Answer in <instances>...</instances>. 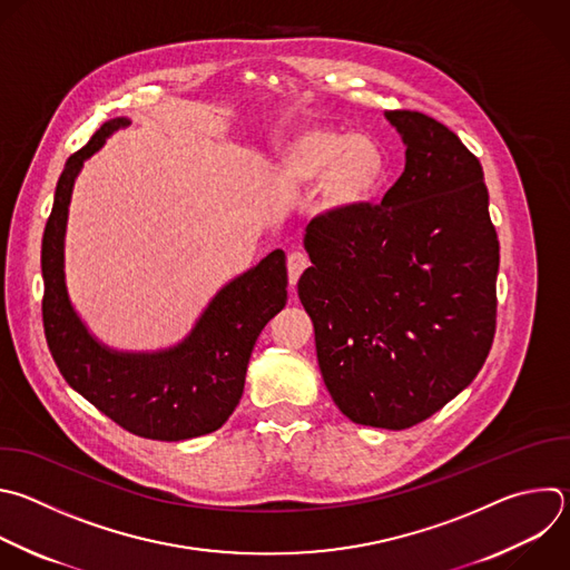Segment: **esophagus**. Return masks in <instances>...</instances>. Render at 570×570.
Returning <instances> with one entry per match:
<instances>
[{
    "mask_svg": "<svg viewBox=\"0 0 570 570\" xmlns=\"http://www.w3.org/2000/svg\"><path fill=\"white\" fill-rule=\"evenodd\" d=\"M286 266H288V282H291V286H295L297 279H299V275H302V273L306 271V266H308V257H306L304 253L295 250V253L288 255Z\"/></svg>",
    "mask_w": 570,
    "mask_h": 570,
    "instance_id": "obj_1",
    "label": "esophagus"
}]
</instances>
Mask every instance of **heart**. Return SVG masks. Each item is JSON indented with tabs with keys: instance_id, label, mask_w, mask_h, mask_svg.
Masks as SVG:
<instances>
[{
	"instance_id": "b5f03b06",
	"label": "heart",
	"mask_w": 570,
	"mask_h": 570,
	"mask_svg": "<svg viewBox=\"0 0 570 570\" xmlns=\"http://www.w3.org/2000/svg\"><path fill=\"white\" fill-rule=\"evenodd\" d=\"M387 154L368 136H351L331 127H304L286 138L277 176L286 185H308L320 178V204L328 213H351L366 206L387 178Z\"/></svg>"
}]
</instances>
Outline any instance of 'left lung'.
<instances>
[{
	"instance_id": "left-lung-1",
	"label": "left lung",
	"mask_w": 570,
	"mask_h": 570,
	"mask_svg": "<svg viewBox=\"0 0 570 570\" xmlns=\"http://www.w3.org/2000/svg\"><path fill=\"white\" fill-rule=\"evenodd\" d=\"M407 163L383 204L306 226L297 295L324 385L357 425L407 430L481 371L497 328L499 239L479 158L443 122L394 109Z\"/></svg>"
}]
</instances>
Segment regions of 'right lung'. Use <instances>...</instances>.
<instances>
[{
    "label": "right lung",
    "instance_id": "obj_1",
    "mask_svg": "<svg viewBox=\"0 0 570 570\" xmlns=\"http://www.w3.org/2000/svg\"><path fill=\"white\" fill-rule=\"evenodd\" d=\"M129 125L107 120L69 156L42 237V322L65 381L122 430L151 441H185L219 430L244 394L262 328L286 306V255L271 253L210 302L195 331L163 353H118L98 344L65 286V228L73 180L107 136Z\"/></svg>",
    "mask_w": 570,
    "mask_h": 570
}]
</instances>
